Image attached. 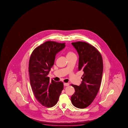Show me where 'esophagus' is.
<instances>
[{
  "instance_id": "34e87169",
  "label": "esophagus",
  "mask_w": 128,
  "mask_h": 128,
  "mask_svg": "<svg viewBox=\"0 0 128 128\" xmlns=\"http://www.w3.org/2000/svg\"><path fill=\"white\" fill-rule=\"evenodd\" d=\"M64 86H68L70 85L69 83H64Z\"/></svg>"
}]
</instances>
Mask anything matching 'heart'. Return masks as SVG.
I'll use <instances>...</instances> for the list:
<instances>
[{"mask_svg":"<svg viewBox=\"0 0 128 128\" xmlns=\"http://www.w3.org/2000/svg\"><path fill=\"white\" fill-rule=\"evenodd\" d=\"M76 54H75V53L72 52H69L67 53V57L72 56H75Z\"/></svg>","mask_w":128,"mask_h":128,"instance_id":"1","label":"heart"}]
</instances>
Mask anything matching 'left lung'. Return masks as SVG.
Returning a JSON list of instances; mask_svg holds the SVG:
<instances>
[{
    "instance_id": "1",
    "label": "left lung",
    "mask_w": 128,
    "mask_h": 128,
    "mask_svg": "<svg viewBox=\"0 0 128 128\" xmlns=\"http://www.w3.org/2000/svg\"><path fill=\"white\" fill-rule=\"evenodd\" d=\"M72 44L79 54L78 70L84 72L82 81L79 86L71 84L75 93L71 99L74 106L84 108L93 102L97 94L101 82L103 62L101 54L94 46L83 42Z\"/></svg>"
}]
</instances>
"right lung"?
Segmentation results:
<instances>
[{
    "mask_svg": "<svg viewBox=\"0 0 128 128\" xmlns=\"http://www.w3.org/2000/svg\"><path fill=\"white\" fill-rule=\"evenodd\" d=\"M65 44L46 42L33 50L30 58L28 72L32 92L37 100L46 107L56 104L64 89L62 82L50 80L48 75L56 54L65 48Z\"/></svg>",
    "mask_w": 128,
    "mask_h": 128,
    "instance_id": "add662e5",
    "label": "right lung"
}]
</instances>
